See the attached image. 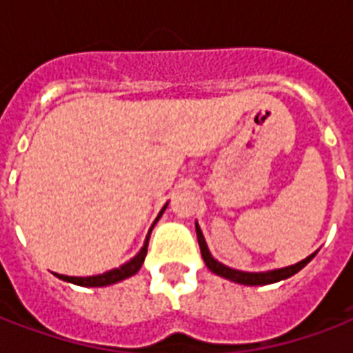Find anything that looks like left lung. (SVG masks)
Returning a JSON list of instances; mask_svg holds the SVG:
<instances>
[{
	"label": "left lung",
	"mask_w": 353,
	"mask_h": 353,
	"mask_svg": "<svg viewBox=\"0 0 353 353\" xmlns=\"http://www.w3.org/2000/svg\"><path fill=\"white\" fill-rule=\"evenodd\" d=\"M196 234H198L199 249H201V256H203L207 268H209L212 273L223 276V279L231 280V282H238V284L243 285H265L274 284V282H280V280L284 279H290V276H293L295 273H299V271L315 256V252H313V254H310V256L301 260V262L295 263V265H288V268L282 269H273V271H263V273H249V271H238V269L227 268V265H223L221 262L214 260L212 254H210L209 247H207V241H205L203 232H201L198 223H196Z\"/></svg>",
	"instance_id": "8db88e82"
}]
</instances>
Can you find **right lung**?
I'll return each mask as SVG.
<instances>
[{
	"mask_svg": "<svg viewBox=\"0 0 353 353\" xmlns=\"http://www.w3.org/2000/svg\"><path fill=\"white\" fill-rule=\"evenodd\" d=\"M168 205V203H166ZM166 205L161 209L159 216L155 218L154 225L157 223V220H159L161 216H163V212H165ZM154 225L150 227L148 231V236H146V241H144L143 249L135 254V256L130 260V262H126L124 265H121V268L117 269H112V271H108V273H102V274H95V276H68V274H57L58 279L65 280V282H71V284H77V285H84V288H102V285H110V284H117V282H121V280L124 279H130V276H133V274L137 273L139 269H141V265H143L144 258H146V251H148V240H150V232H152V229H154Z\"/></svg>",
	"mask_w": 353,
	"mask_h": 353,
	"instance_id": "right-lung-1",
	"label": "right lung"
}]
</instances>
